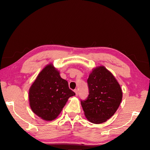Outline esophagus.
Segmentation results:
<instances>
[{"instance_id": "34e87169", "label": "esophagus", "mask_w": 150, "mask_h": 150, "mask_svg": "<svg viewBox=\"0 0 150 150\" xmlns=\"http://www.w3.org/2000/svg\"><path fill=\"white\" fill-rule=\"evenodd\" d=\"M74 92H75V93L76 96H77L78 95V90H77V89H75V90H74Z\"/></svg>"}]
</instances>
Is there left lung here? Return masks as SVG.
I'll use <instances>...</instances> for the list:
<instances>
[{
    "instance_id": "left-lung-1",
    "label": "left lung",
    "mask_w": 150,
    "mask_h": 150,
    "mask_svg": "<svg viewBox=\"0 0 150 150\" xmlns=\"http://www.w3.org/2000/svg\"><path fill=\"white\" fill-rule=\"evenodd\" d=\"M89 96L81 104L89 122L100 124L116 112L122 100V91L114 75L104 66L92 70L88 79Z\"/></svg>"
}]
</instances>
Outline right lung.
Instances as JSON below:
<instances>
[{
  "label": "right lung",
  "mask_w": 150,
  "mask_h": 150,
  "mask_svg": "<svg viewBox=\"0 0 150 150\" xmlns=\"http://www.w3.org/2000/svg\"><path fill=\"white\" fill-rule=\"evenodd\" d=\"M75 93L69 88L52 64L39 74L29 90V102L32 111L46 121L58 116L69 97Z\"/></svg>",
  "instance_id": "obj_1"
}]
</instances>
